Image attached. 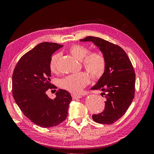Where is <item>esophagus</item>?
<instances>
[{
	"label": "esophagus",
	"mask_w": 154,
	"mask_h": 154,
	"mask_svg": "<svg viewBox=\"0 0 154 154\" xmlns=\"http://www.w3.org/2000/svg\"><path fill=\"white\" fill-rule=\"evenodd\" d=\"M71 96L72 97V99L75 100V99H79L82 97V96L81 95H77V94H72Z\"/></svg>",
	"instance_id": "obj_1"
}]
</instances>
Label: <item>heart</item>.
<instances>
[{"label": "heart", "mask_w": 154, "mask_h": 154, "mask_svg": "<svg viewBox=\"0 0 154 154\" xmlns=\"http://www.w3.org/2000/svg\"><path fill=\"white\" fill-rule=\"evenodd\" d=\"M69 51L77 60H82V63L87 71L91 76L98 79L104 75L106 61L104 56L99 51H94L89 53L88 47L81 44H73L69 47ZM60 57L59 53H56L52 56L49 63V68L52 72L57 71L58 62ZM90 77L85 72H80L77 73L67 75L59 81V86L65 90L71 93H79L84 87L88 85Z\"/></svg>", "instance_id": "b5f03b06"}]
</instances>
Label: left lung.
<instances>
[{"label":"left lung","instance_id":"1","mask_svg":"<svg viewBox=\"0 0 154 154\" xmlns=\"http://www.w3.org/2000/svg\"><path fill=\"white\" fill-rule=\"evenodd\" d=\"M81 41L94 43L106 61L104 75L91 88L103 91L105 108L101 113L93 114L92 119L97 123L112 124L124 115L135 97V73L132 63L125 50L116 44L93 36Z\"/></svg>","mask_w":154,"mask_h":154}]
</instances>
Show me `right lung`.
Here are the masks:
<instances>
[{
	"label": "right lung",
	"mask_w": 154,
	"mask_h": 154,
	"mask_svg": "<svg viewBox=\"0 0 154 154\" xmlns=\"http://www.w3.org/2000/svg\"><path fill=\"white\" fill-rule=\"evenodd\" d=\"M63 45L42 42L22 56L12 76V94L22 112L41 127H55L67 117L71 96L65 89H58L56 97L50 99L46 91L57 88L50 83L49 63L52 54Z\"/></svg>",
	"instance_id": "right-lung-1"
}]
</instances>
